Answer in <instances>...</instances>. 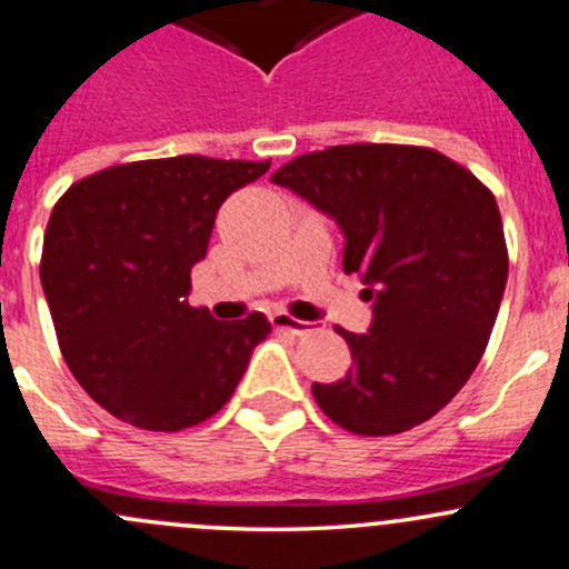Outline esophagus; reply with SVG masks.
Returning a JSON list of instances; mask_svg holds the SVG:
<instances>
[{
    "label": "esophagus",
    "instance_id": "obj_1",
    "mask_svg": "<svg viewBox=\"0 0 569 569\" xmlns=\"http://www.w3.org/2000/svg\"><path fill=\"white\" fill-rule=\"evenodd\" d=\"M271 326L279 328V331L296 333V337H303V333L315 331V328H312L315 323H307V320H296V318H290L287 312H273L271 315Z\"/></svg>",
    "mask_w": 569,
    "mask_h": 569
}]
</instances>
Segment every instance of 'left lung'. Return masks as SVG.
<instances>
[{"label": "left lung", "mask_w": 569, "mask_h": 569, "mask_svg": "<svg viewBox=\"0 0 569 569\" xmlns=\"http://www.w3.org/2000/svg\"><path fill=\"white\" fill-rule=\"evenodd\" d=\"M271 180L337 221L345 273L372 301L370 331L337 328L353 367L312 386L318 406L356 436L436 416L477 370L507 287L496 197L452 158L408 144H337Z\"/></svg>", "instance_id": "8db88e82"}]
</instances>
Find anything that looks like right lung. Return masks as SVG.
<instances>
[{"mask_svg":"<svg viewBox=\"0 0 569 569\" xmlns=\"http://www.w3.org/2000/svg\"><path fill=\"white\" fill-rule=\"evenodd\" d=\"M271 161L156 158L79 180L51 210L40 282L60 350L81 389L111 416L178 432L236 391L271 323H219L191 307V268L216 213Z\"/></svg>","mask_w":569,"mask_h":569,"instance_id":"right-lung-1","label":"right lung"}]
</instances>
